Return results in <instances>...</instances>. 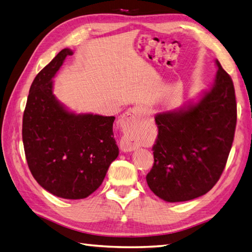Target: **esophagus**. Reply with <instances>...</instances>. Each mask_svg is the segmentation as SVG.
Returning a JSON list of instances; mask_svg holds the SVG:
<instances>
[{
  "label": "esophagus",
  "mask_w": 252,
  "mask_h": 252,
  "mask_svg": "<svg viewBox=\"0 0 252 252\" xmlns=\"http://www.w3.org/2000/svg\"><path fill=\"white\" fill-rule=\"evenodd\" d=\"M146 107L142 105H138L132 107L130 110H128L125 113L124 117H123V125H124V128H126L128 130L132 129V128L137 125V123L139 122L141 117L146 114ZM120 148L122 151L129 152L135 150L137 148V143L130 135H125L123 136L121 139Z\"/></svg>",
  "instance_id": "obj_1"
}]
</instances>
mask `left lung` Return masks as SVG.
I'll list each match as a JSON object with an SVG mask.
<instances>
[{
  "label": "left lung",
  "instance_id": "obj_1",
  "mask_svg": "<svg viewBox=\"0 0 252 252\" xmlns=\"http://www.w3.org/2000/svg\"><path fill=\"white\" fill-rule=\"evenodd\" d=\"M212 89L187 111L157 115L155 163L147 175L153 193L182 202L211 190L226 165L234 141L237 104L230 76L217 61Z\"/></svg>",
  "mask_w": 252,
  "mask_h": 252
}]
</instances>
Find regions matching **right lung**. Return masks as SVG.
<instances>
[{
  "label": "right lung",
  "instance_id": "right-lung-1",
  "mask_svg": "<svg viewBox=\"0 0 252 252\" xmlns=\"http://www.w3.org/2000/svg\"><path fill=\"white\" fill-rule=\"evenodd\" d=\"M71 54L62 50L33 79L23 116V142L28 167L41 187L60 198L84 199L100 187L119 147L114 116L75 115L52 94V78Z\"/></svg>",
  "mask_w": 252,
  "mask_h": 252
}]
</instances>
